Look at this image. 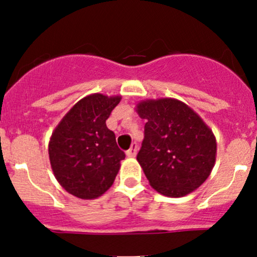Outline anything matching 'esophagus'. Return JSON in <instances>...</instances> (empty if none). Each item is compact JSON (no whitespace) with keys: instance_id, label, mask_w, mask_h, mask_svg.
Wrapping results in <instances>:
<instances>
[{"instance_id":"1","label":"esophagus","mask_w":257,"mask_h":257,"mask_svg":"<svg viewBox=\"0 0 257 257\" xmlns=\"http://www.w3.org/2000/svg\"><path fill=\"white\" fill-rule=\"evenodd\" d=\"M137 153H138V145L137 143H133L131 149L126 150V156H129V158H134V156L137 155Z\"/></svg>"}]
</instances>
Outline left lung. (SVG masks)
<instances>
[{
  "label": "left lung",
  "mask_w": 257,
  "mask_h": 257,
  "mask_svg": "<svg viewBox=\"0 0 257 257\" xmlns=\"http://www.w3.org/2000/svg\"><path fill=\"white\" fill-rule=\"evenodd\" d=\"M137 110L148 120L137 160L151 187L167 197H182L198 188L215 163L212 131L177 99L143 101Z\"/></svg>",
  "instance_id": "left-lung-1"
}]
</instances>
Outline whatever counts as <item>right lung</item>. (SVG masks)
Instances as JSON below:
<instances>
[{
  "label": "right lung",
  "instance_id": "right-lung-1",
  "mask_svg": "<svg viewBox=\"0 0 257 257\" xmlns=\"http://www.w3.org/2000/svg\"><path fill=\"white\" fill-rule=\"evenodd\" d=\"M120 97L94 93L77 102L54 131L49 159L56 180L69 193L93 199L112 186L125 154L106 120Z\"/></svg>",
  "mask_w": 257,
  "mask_h": 257
}]
</instances>
